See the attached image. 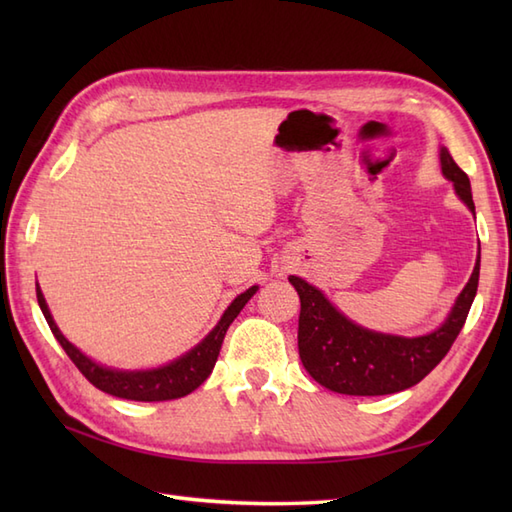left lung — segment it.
<instances>
[{"label":"left lung","mask_w":512,"mask_h":512,"mask_svg":"<svg viewBox=\"0 0 512 512\" xmlns=\"http://www.w3.org/2000/svg\"><path fill=\"white\" fill-rule=\"evenodd\" d=\"M442 176L453 182L458 198L475 215L469 176L455 165L447 147H440ZM301 299L299 356L306 372L325 389L345 396H385L418 385L436 367L462 325L480 281V255L469 284L455 299L449 317L422 336H396L367 330L345 317L319 288L301 277H288Z\"/></svg>","instance_id":"left-lung-1"}]
</instances>
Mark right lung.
Instances as JSON below:
<instances>
[{"instance_id":"obj_1","label":"right lung","mask_w":512,"mask_h":512,"mask_svg":"<svg viewBox=\"0 0 512 512\" xmlns=\"http://www.w3.org/2000/svg\"><path fill=\"white\" fill-rule=\"evenodd\" d=\"M259 286H250L242 295H237L231 306H228L222 314V319L217 321L215 328L204 336V339L191 347L187 354H182L176 361H171L167 365H160L154 369H114V367H105L101 363L92 361L90 356H85L79 347L72 345L61 330L54 323L50 308L46 299H43V292L37 284V301L39 308L46 317L50 330L54 334V339L61 343V347L72 358V363L79 367V372L90 380L94 387H99L105 394H112L116 398H125V400H138V402H160V400H176L191 394L193 389H198L209 374L213 372L217 356H220L222 350V341L224 334L228 330V325L235 321V317L250 297L255 295Z\"/></svg>"}]
</instances>
